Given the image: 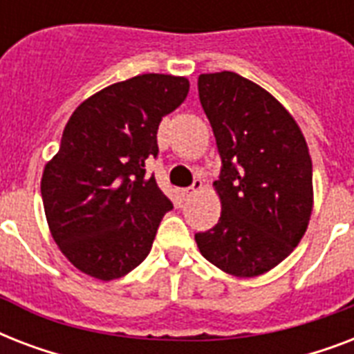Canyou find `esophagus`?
<instances>
[{"instance_id": "esophagus-1", "label": "esophagus", "mask_w": 354, "mask_h": 354, "mask_svg": "<svg viewBox=\"0 0 354 354\" xmlns=\"http://www.w3.org/2000/svg\"><path fill=\"white\" fill-rule=\"evenodd\" d=\"M202 187H204V182H202V180H194L193 185H191V187L185 189V191H183V196H191V194L198 193V191H200V189H202Z\"/></svg>"}]
</instances>
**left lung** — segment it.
<instances>
[{
	"instance_id": "8db88e82",
	"label": "left lung",
	"mask_w": 354,
	"mask_h": 354,
	"mask_svg": "<svg viewBox=\"0 0 354 354\" xmlns=\"http://www.w3.org/2000/svg\"><path fill=\"white\" fill-rule=\"evenodd\" d=\"M200 104L221 154L213 185L222 213L196 233L200 253L236 277H255L285 261L313 213L307 141L275 97L233 71L198 77Z\"/></svg>"
}]
</instances>
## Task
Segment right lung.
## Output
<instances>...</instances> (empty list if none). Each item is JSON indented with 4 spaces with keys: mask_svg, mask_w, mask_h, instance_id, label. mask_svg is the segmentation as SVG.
Masks as SVG:
<instances>
[{
    "mask_svg": "<svg viewBox=\"0 0 354 354\" xmlns=\"http://www.w3.org/2000/svg\"><path fill=\"white\" fill-rule=\"evenodd\" d=\"M189 93L185 77L147 73L86 99L47 161L41 200L55 242L80 272L119 279L149 255L171 200L147 163L158 127Z\"/></svg>",
    "mask_w": 354,
    "mask_h": 354,
    "instance_id": "right-lung-1",
    "label": "right lung"
}]
</instances>
